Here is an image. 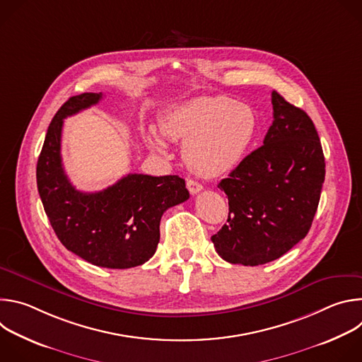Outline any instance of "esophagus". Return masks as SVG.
<instances>
[{
	"label": "esophagus",
	"instance_id": "34e87169",
	"mask_svg": "<svg viewBox=\"0 0 362 362\" xmlns=\"http://www.w3.org/2000/svg\"><path fill=\"white\" fill-rule=\"evenodd\" d=\"M186 187L190 192V194H196V193H199L203 189V186L199 182L193 180V179H187L186 180Z\"/></svg>",
	"mask_w": 362,
	"mask_h": 362
}]
</instances>
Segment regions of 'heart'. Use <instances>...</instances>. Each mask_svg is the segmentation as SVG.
I'll return each mask as SVG.
<instances>
[{
	"mask_svg": "<svg viewBox=\"0 0 362 362\" xmlns=\"http://www.w3.org/2000/svg\"><path fill=\"white\" fill-rule=\"evenodd\" d=\"M160 130L143 126L146 146L158 153L166 151V140L185 141L183 160L203 177H218L233 170L245 158L257 132L255 112L245 103L228 97L202 95L165 110Z\"/></svg>",
	"mask_w": 362,
	"mask_h": 362,
	"instance_id": "1",
	"label": "heart"
}]
</instances>
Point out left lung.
Instances as JSON below:
<instances>
[{
    "instance_id": "left-lung-1",
    "label": "left lung",
    "mask_w": 362,
    "mask_h": 362,
    "mask_svg": "<svg viewBox=\"0 0 362 362\" xmlns=\"http://www.w3.org/2000/svg\"><path fill=\"white\" fill-rule=\"evenodd\" d=\"M274 122L257 147L222 179L228 223L212 236L222 259L257 267L272 262L313 225L325 179L318 132L303 110L272 91Z\"/></svg>"
}]
</instances>
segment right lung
Listing matches in <instances>:
<instances>
[{"instance_id": "1", "label": "right lung", "mask_w": 362, "mask_h": 362, "mask_svg": "<svg viewBox=\"0 0 362 362\" xmlns=\"http://www.w3.org/2000/svg\"><path fill=\"white\" fill-rule=\"evenodd\" d=\"M101 93L70 97L51 120L37 163V186L45 215L60 242L101 268L126 269L147 262L160 239L162 215L189 199L179 176L130 173L101 192L77 190L62 162L64 119L101 100Z\"/></svg>"}]
</instances>
